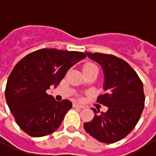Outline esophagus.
<instances>
[{"mask_svg":"<svg viewBox=\"0 0 156 156\" xmlns=\"http://www.w3.org/2000/svg\"><path fill=\"white\" fill-rule=\"evenodd\" d=\"M73 107H74V108H84V106H83V105H79V104H78V103H75V104H73Z\"/></svg>","mask_w":156,"mask_h":156,"instance_id":"34e87169","label":"esophagus"}]
</instances>
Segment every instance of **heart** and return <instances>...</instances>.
I'll use <instances>...</instances> for the list:
<instances>
[{
  "label": "heart",
  "instance_id": "b5f03b06",
  "mask_svg": "<svg viewBox=\"0 0 156 156\" xmlns=\"http://www.w3.org/2000/svg\"><path fill=\"white\" fill-rule=\"evenodd\" d=\"M91 68H97V67H96L94 64H93V63H87L86 65H84V67H83V70L91 69Z\"/></svg>",
  "mask_w": 156,
  "mask_h": 156
}]
</instances>
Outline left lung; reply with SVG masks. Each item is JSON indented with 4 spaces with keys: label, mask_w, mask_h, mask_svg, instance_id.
I'll return each instance as SVG.
<instances>
[{
    "label": "left lung",
    "mask_w": 156,
    "mask_h": 156,
    "mask_svg": "<svg viewBox=\"0 0 156 156\" xmlns=\"http://www.w3.org/2000/svg\"><path fill=\"white\" fill-rule=\"evenodd\" d=\"M98 62L105 75V94L97 101L107 106L104 113L93 108L94 117L84 123L85 131L102 143L120 140L133 130L144 106V94L140 78L128 62L114 55L86 52Z\"/></svg>",
    "instance_id": "left-lung-1"
}]
</instances>
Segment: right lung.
I'll use <instances>...</instances> for the list:
<instances>
[{"instance_id": "add662e5", "label": "right lung", "mask_w": 156, "mask_h": 156, "mask_svg": "<svg viewBox=\"0 0 156 156\" xmlns=\"http://www.w3.org/2000/svg\"><path fill=\"white\" fill-rule=\"evenodd\" d=\"M85 58L81 51L43 48L16 63L7 79L5 96L22 130L32 137H41L58 129L72 103L56 101L46 91L51 85L57 87L68 69Z\"/></svg>"}]
</instances>
